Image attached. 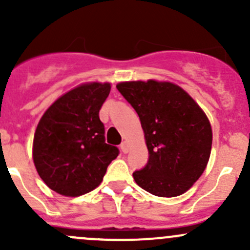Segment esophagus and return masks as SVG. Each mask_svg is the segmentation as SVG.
I'll return each mask as SVG.
<instances>
[{
    "mask_svg": "<svg viewBox=\"0 0 250 250\" xmlns=\"http://www.w3.org/2000/svg\"><path fill=\"white\" fill-rule=\"evenodd\" d=\"M121 150H122L123 153H127L128 151H129V145H128L127 141H123V143L121 144Z\"/></svg>",
    "mask_w": 250,
    "mask_h": 250,
    "instance_id": "1",
    "label": "esophagus"
}]
</instances>
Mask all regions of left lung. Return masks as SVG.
I'll return each instance as SVG.
<instances>
[{"mask_svg":"<svg viewBox=\"0 0 250 250\" xmlns=\"http://www.w3.org/2000/svg\"><path fill=\"white\" fill-rule=\"evenodd\" d=\"M117 89L140 118L148 162L133 173L135 183L158 197H176L192 188L210 157L213 132L200 105L167 81H128Z\"/></svg>","mask_w":250,"mask_h":250,"instance_id":"1","label":"left lung"}]
</instances>
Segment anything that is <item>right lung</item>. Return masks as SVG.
Returning a JSON list of instances; mask_svg holds the SVG:
<instances>
[{"mask_svg":"<svg viewBox=\"0 0 250 250\" xmlns=\"http://www.w3.org/2000/svg\"><path fill=\"white\" fill-rule=\"evenodd\" d=\"M111 83L85 82L58 98L37 125L32 158L42 180L66 197H77L100 185L107 166L118 156L105 143L99 111Z\"/></svg>","mask_w":250,"mask_h":250,"instance_id":"right-lung-1","label":"right lung"}]
</instances>
